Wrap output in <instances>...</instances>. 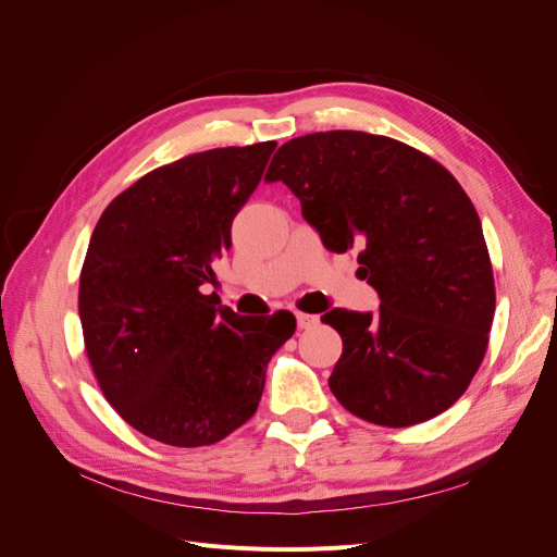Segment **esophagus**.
Wrapping results in <instances>:
<instances>
[{
    "label": "esophagus",
    "mask_w": 557,
    "mask_h": 557,
    "mask_svg": "<svg viewBox=\"0 0 557 557\" xmlns=\"http://www.w3.org/2000/svg\"><path fill=\"white\" fill-rule=\"evenodd\" d=\"M295 315H297V325H299V330H309V327H313V325L318 323V315L301 313V311H297Z\"/></svg>",
    "instance_id": "obj_1"
}]
</instances>
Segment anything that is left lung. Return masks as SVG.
<instances>
[{"mask_svg": "<svg viewBox=\"0 0 557 557\" xmlns=\"http://www.w3.org/2000/svg\"><path fill=\"white\" fill-rule=\"evenodd\" d=\"M264 181H283L327 250L360 248L379 311L332 309L344 352L330 391L352 416L409 428L460 399L485 356L495 281L479 213L440 162L367 132L285 141Z\"/></svg>", "mask_w": 557, "mask_h": 557, "instance_id": "obj_1", "label": "left lung"}]
</instances>
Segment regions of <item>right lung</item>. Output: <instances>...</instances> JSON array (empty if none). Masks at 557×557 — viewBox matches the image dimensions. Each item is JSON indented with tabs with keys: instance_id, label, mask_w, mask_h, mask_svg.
I'll use <instances>...</instances> for the list:
<instances>
[{
	"instance_id": "add662e5",
	"label": "right lung",
	"mask_w": 557,
	"mask_h": 557,
	"mask_svg": "<svg viewBox=\"0 0 557 557\" xmlns=\"http://www.w3.org/2000/svg\"><path fill=\"white\" fill-rule=\"evenodd\" d=\"M274 141L195 153L146 174L99 218L83 262L78 313L95 376L125 423L195 448L256 413L267 362L290 339V311L234 313L213 262L258 188Z\"/></svg>"
}]
</instances>
